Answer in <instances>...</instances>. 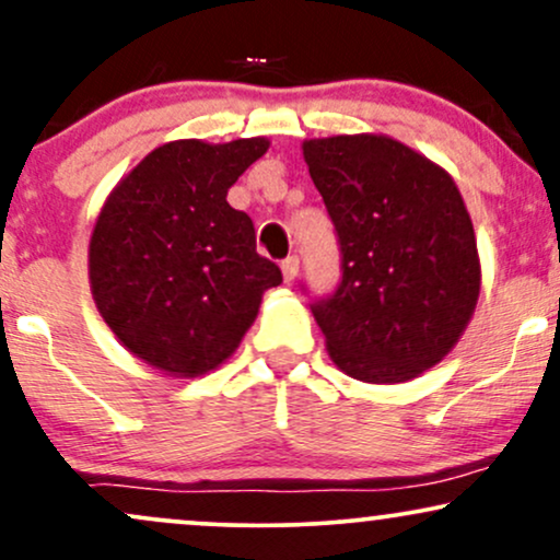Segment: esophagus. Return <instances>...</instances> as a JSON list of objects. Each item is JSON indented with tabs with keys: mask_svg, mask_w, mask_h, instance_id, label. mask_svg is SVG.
<instances>
[{
	"mask_svg": "<svg viewBox=\"0 0 560 560\" xmlns=\"http://www.w3.org/2000/svg\"><path fill=\"white\" fill-rule=\"evenodd\" d=\"M298 271H300V258H298V255H289V258L281 260V273H284L287 281L298 279Z\"/></svg>",
	"mask_w": 560,
	"mask_h": 560,
	"instance_id": "esophagus-1",
	"label": "esophagus"
}]
</instances>
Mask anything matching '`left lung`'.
<instances>
[{"instance_id":"8db88e82","label":"left lung","mask_w":560,"mask_h":560,"mask_svg":"<svg viewBox=\"0 0 560 560\" xmlns=\"http://www.w3.org/2000/svg\"><path fill=\"white\" fill-rule=\"evenodd\" d=\"M302 155L339 244L342 279L311 305L331 361L361 382L419 376L453 350L479 298L458 186L389 137L313 139Z\"/></svg>"}]
</instances>
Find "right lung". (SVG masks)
I'll return each mask as SVG.
<instances>
[{
	"mask_svg": "<svg viewBox=\"0 0 560 560\" xmlns=\"http://www.w3.org/2000/svg\"><path fill=\"white\" fill-rule=\"evenodd\" d=\"M266 139L158 147L113 189L89 244L105 324L133 355L199 376L236 350L266 289L281 284L255 247L253 218L229 186L266 155Z\"/></svg>",
	"mask_w": 560,
	"mask_h": 560,
	"instance_id": "1",
	"label": "right lung"
}]
</instances>
